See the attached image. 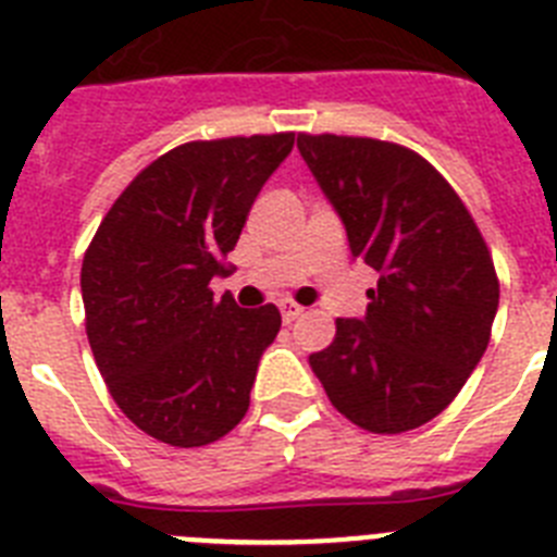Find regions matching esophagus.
I'll return each mask as SVG.
<instances>
[{"instance_id":"34e87169","label":"esophagus","mask_w":557,"mask_h":557,"mask_svg":"<svg viewBox=\"0 0 557 557\" xmlns=\"http://www.w3.org/2000/svg\"><path fill=\"white\" fill-rule=\"evenodd\" d=\"M278 310H282L284 324H293V321L304 312V307H298L296 301H287V298H284V301H278Z\"/></svg>"}]
</instances>
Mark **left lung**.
<instances>
[{"label":"left lung","mask_w":557,"mask_h":557,"mask_svg":"<svg viewBox=\"0 0 557 557\" xmlns=\"http://www.w3.org/2000/svg\"><path fill=\"white\" fill-rule=\"evenodd\" d=\"M304 163L377 270L363 318H337L310 355L332 406L374 434H403L450 406L482 360L498 278L476 222L434 165L372 137L298 135Z\"/></svg>","instance_id":"left-lung-1"}]
</instances>
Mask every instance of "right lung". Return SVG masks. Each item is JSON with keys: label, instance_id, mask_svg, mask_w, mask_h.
I'll use <instances>...</instances> for the list:
<instances>
[{"label": "right lung", "instance_id": "right-lung-1", "mask_svg": "<svg viewBox=\"0 0 557 557\" xmlns=\"http://www.w3.org/2000/svg\"><path fill=\"white\" fill-rule=\"evenodd\" d=\"M296 135L197 140L157 157L109 208L81 268L95 363L121 411L154 440L199 448L239 425L278 335L273 304L216 301L250 206Z\"/></svg>", "mask_w": 557, "mask_h": 557}]
</instances>
